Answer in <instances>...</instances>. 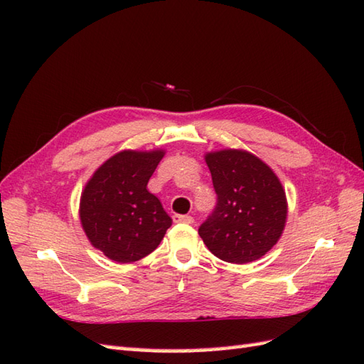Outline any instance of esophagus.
Listing matches in <instances>:
<instances>
[{
    "instance_id": "esophagus-1",
    "label": "esophagus",
    "mask_w": 364,
    "mask_h": 364,
    "mask_svg": "<svg viewBox=\"0 0 364 364\" xmlns=\"http://www.w3.org/2000/svg\"><path fill=\"white\" fill-rule=\"evenodd\" d=\"M173 222L175 223H192L194 219L191 215H184V214H173Z\"/></svg>"
}]
</instances>
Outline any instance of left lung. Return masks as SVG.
Here are the masks:
<instances>
[{
	"label": "left lung",
	"mask_w": 364,
	"mask_h": 364,
	"mask_svg": "<svg viewBox=\"0 0 364 364\" xmlns=\"http://www.w3.org/2000/svg\"><path fill=\"white\" fill-rule=\"evenodd\" d=\"M218 203L198 227L215 257L244 264L259 259L284 228L286 196L275 173L253 154L222 150L206 154Z\"/></svg>",
	"instance_id": "1"
}]
</instances>
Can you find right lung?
Masks as SVG:
<instances>
[{"mask_svg": "<svg viewBox=\"0 0 364 364\" xmlns=\"http://www.w3.org/2000/svg\"><path fill=\"white\" fill-rule=\"evenodd\" d=\"M164 156L158 151H120L90 178L81 196L80 218L92 245L117 262L150 255L172 219L146 183Z\"/></svg>", "mask_w": 364, "mask_h": 364, "instance_id": "right-lung-1", "label": "right lung"}]
</instances>
